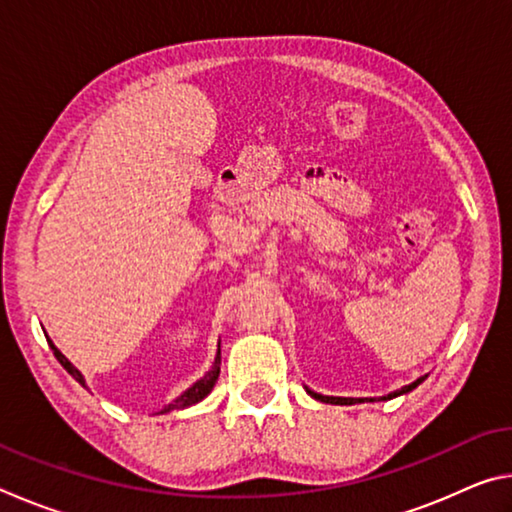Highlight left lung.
Instances as JSON below:
<instances>
[{
	"label": "left lung",
	"mask_w": 512,
	"mask_h": 512,
	"mask_svg": "<svg viewBox=\"0 0 512 512\" xmlns=\"http://www.w3.org/2000/svg\"><path fill=\"white\" fill-rule=\"evenodd\" d=\"M422 381H424V377L415 379L413 384L404 386V388H400V391H395V393H388V395L381 397V400H393V397H397V395H404V393H409V391H413L415 386L422 384ZM307 393H309L311 397H314V400H320V402H325V404H357V402H363V397H361V400H357V397H329V395H320V393L309 391V388H307ZM370 402H372V400H370Z\"/></svg>",
	"instance_id": "left-lung-1"
}]
</instances>
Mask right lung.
<instances>
[{
  "label": "right lung",
  "instance_id": "add662e5",
  "mask_svg": "<svg viewBox=\"0 0 512 512\" xmlns=\"http://www.w3.org/2000/svg\"><path fill=\"white\" fill-rule=\"evenodd\" d=\"M49 345H51V350H54V357L60 361V366H63V368L69 372V375H72L76 381H79L81 386H85V379H83L81 372L76 370V368L72 366V363L67 361L65 354L60 352L54 343L49 341ZM219 372H221V348H219V352H216V359H214V366H212V370L207 372L205 377L198 379L194 386H189L183 395L176 397V400H173L171 404L164 406V409H162L160 413H167V411H173V409H187V406H192V404H196V402H201L203 397L210 395V391H212L214 384H216V379H219Z\"/></svg>",
  "mask_w": 512,
  "mask_h": 512
}]
</instances>
